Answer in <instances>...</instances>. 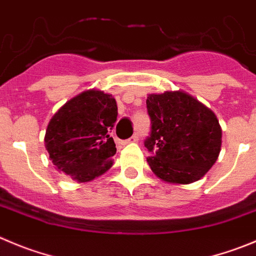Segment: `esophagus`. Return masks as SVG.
I'll use <instances>...</instances> for the list:
<instances>
[{
  "instance_id": "esophagus-1",
  "label": "esophagus",
  "mask_w": 256,
  "mask_h": 256,
  "mask_svg": "<svg viewBox=\"0 0 256 256\" xmlns=\"http://www.w3.org/2000/svg\"><path fill=\"white\" fill-rule=\"evenodd\" d=\"M138 140H139V136H138V134H135V135L131 136L130 139L125 140V142H124V144H130V142H138Z\"/></svg>"
}]
</instances>
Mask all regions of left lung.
Returning <instances> with one entry per match:
<instances>
[{
	"label": "left lung",
	"instance_id": "8db88e82",
	"mask_svg": "<svg viewBox=\"0 0 256 256\" xmlns=\"http://www.w3.org/2000/svg\"><path fill=\"white\" fill-rule=\"evenodd\" d=\"M152 121L144 142L152 154L148 164L162 180L190 184L200 180L216 163L222 130L216 114L183 90L148 96Z\"/></svg>",
	"mask_w": 256,
	"mask_h": 256
}]
</instances>
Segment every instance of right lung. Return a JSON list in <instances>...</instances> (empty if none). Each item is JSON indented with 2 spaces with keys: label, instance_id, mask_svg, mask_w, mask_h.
<instances>
[{
  "label": "right lung",
  "instance_id": "obj_1",
  "mask_svg": "<svg viewBox=\"0 0 256 256\" xmlns=\"http://www.w3.org/2000/svg\"><path fill=\"white\" fill-rule=\"evenodd\" d=\"M116 120V100L104 90H88L69 100L52 117L45 132L52 164L77 182L102 176L116 154L110 138Z\"/></svg>",
  "mask_w": 256,
  "mask_h": 256
}]
</instances>
